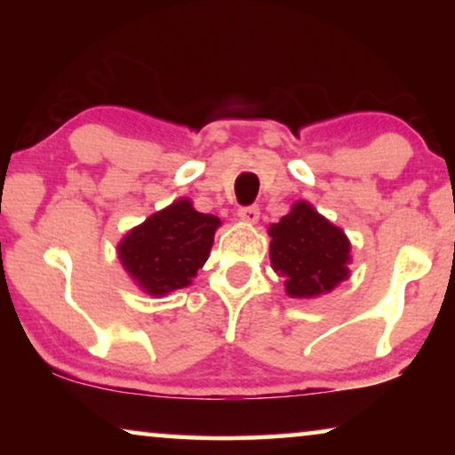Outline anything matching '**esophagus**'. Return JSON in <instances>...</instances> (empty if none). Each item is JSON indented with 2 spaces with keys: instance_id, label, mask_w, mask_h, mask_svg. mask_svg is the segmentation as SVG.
Here are the masks:
<instances>
[{
  "instance_id": "esophagus-1",
  "label": "esophagus",
  "mask_w": 455,
  "mask_h": 455,
  "mask_svg": "<svg viewBox=\"0 0 455 455\" xmlns=\"http://www.w3.org/2000/svg\"><path fill=\"white\" fill-rule=\"evenodd\" d=\"M259 215H260V211H259V207H242L240 211H238V217H240V221H244V223H257L259 221Z\"/></svg>"
}]
</instances>
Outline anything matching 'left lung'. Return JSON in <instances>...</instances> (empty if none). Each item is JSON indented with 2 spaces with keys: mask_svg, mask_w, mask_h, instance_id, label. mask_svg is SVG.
<instances>
[{
  "mask_svg": "<svg viewBox=\"0 0 455 455\" xmlns=\"http://www.w3.org/2000/svg\"><path fill=\"white\" fill-rule=\"evenodd\" d=\"M271 267L290 298H319L350 277L352 244L346 232L313 204L298 201L267 229Z\"/></svg>",
  "mask_w": 455,
  "mask_h": 455,
  "instance_id": "obj_1",
  "label": "left lung"
}]
</instances>
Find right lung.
<instances>
[{
  "label": "right lung",
  "instance_id": "add662e5",
  "mask_svg": "<svg viewBox=\"0 0 455 455\" xmlns=\"http://www.w3.org/2000/svg\"><path fill=\"white\" fill-rule=\"evenodd\" d=\"M220 226V217L198 213L182 196L130 229L117 242V257L145 294L164 298L192 283Z\"/></svg>",
  "mask_w": 455,
  "mask_h": 455
}]
</instances>
